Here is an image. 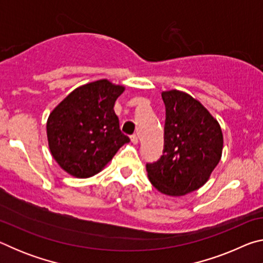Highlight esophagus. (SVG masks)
<instances>
[{
  "mask_svg": "<svg viewBox=\"0 0 263 263\" xmlns=\"http://www.w3.org/2000/svg\"><path fill=\"white\" fill-rule=\"evenodd\" d=\"M131 141L133 142V144L137 145L138 142H139V137H138V135H133L131 136Z\"/></svg>",
  "mask_w": 263,
  "mask_h": 263,
  "instance_id": "obj_1",
  "label": "esophagus"
}]
</instances>
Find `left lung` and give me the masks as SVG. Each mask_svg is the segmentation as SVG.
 Listing matches in <instances>:
<instances>
[{
	"mask_svg": "<svg viewBox=\"0 0 263 263\" xmlns=\"http://www.w3.org/2000/svg\"><path fill=\"white\" fill-rule=\"evenodd\" d=\"M166 105L164 149L146 164L148 180L163 195L180 197L206 183L222 154L221 127L201 102L184 91L161 92Z\"/></svg>",
	"mask_w": 263,
	"mask_h": 263,
	"instance_id": "obj_1",
	"label": "left lung"
}]
</instances>
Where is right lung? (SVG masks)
Returning <instances> with one entry per match:
<instances>
[{
    "label": "right lung",
    "instance_id": "add662e5",
    "mask_svg": "<svg viewBox=\"0 0 263 263\" xmlns=\"http://www.w3.org/2000/svg\"><path fill=\"white\" fill-rule=\"evenodd\" d=\"M125 87L102 79L68 94L51 111L46 123L53 159L70 176L88 179L102 172L130 138L119 130L114 111Z\"/></svg>",
    "mask_w": 263,
    "mask_h": 263
}]
</instances>
